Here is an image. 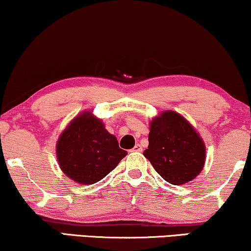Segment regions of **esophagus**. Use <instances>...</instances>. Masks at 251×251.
Here are the masks:
<instances>
[{
	"label": "esophagus",
	"mask_w": 251,
	"mask_h": 251,
	"mask_svg": "<svg viewBox=\"0 0 251 251\" xmlns=\"http://www.w3.org/2000/svg\"><path fill=\"white\" fill-rule=\"evenodd\" d=\"M142 150H143V149H142V147H141V144H136V145H135V147H134V149L132 150V151H137V152H141V151H142Z\"/></svg>",
	"instance_id": "obj_1"
}]
</instances>
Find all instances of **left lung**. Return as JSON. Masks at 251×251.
I'll return each mask as SVG.
<instances>
[{
  "instance_id": "obj_1",
  "label": "left lung",
  "mask_w": 251,
  "mask_h": 251,
  "mask_svg": "<svg viewBox=\"0 0 251 251\" xmlns=\"http://www.w3.org/2000/svg\"><path fill=\"white\" fill-rule=\"evenodd\" d=\"M143 154L164 180L179 186L201 174L206 148L186 118L167 110L150 123L149 147Z\"/></svg>"
}]
</instances>
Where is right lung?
<instances>
[{
	"label": "right lung",
	"mask_w": 251,
	"mask_h": 251,
	"mask_svg": "<svg viewBox=\"0 0 251 251\" xmlns=\"http://www.w3.org/2000/svg\"><path fill=\"white\" fill-rule=\"evenodd\" d=\"M57 161L63 173L77 184L91 185L101 180L127 155L116 136L90 111L73 119L56 144Z\"/></svg>",
	"instance_id": "right-lung-1"
}]
</instances>
